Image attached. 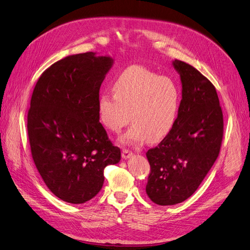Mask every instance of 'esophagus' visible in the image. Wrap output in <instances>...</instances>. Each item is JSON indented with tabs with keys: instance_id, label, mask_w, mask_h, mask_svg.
Returning <instances> with one entry per match:
<instances>
[{
	"instance_id": "esophagus-1",
	"label": "esophagus",
	"mask_w": 250,
	"mask_h": 250,
	"mask_svg": "<svg viewBox=\"0 0 250 250\" xmlns=\"http://www.w3.org/2000/svg\"><path fill=\"white\" fill-rule=\"evenodd\" d=\"M132 155H133V153L131 152L130 150L124 149V150L122 151V157L124 158V160H127V158H130Z\"/></svg>"
}]
</instances>
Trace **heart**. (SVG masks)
<instances>
[{
    "mask_svg": "<svg viewBox=\"0 0 250 250\" xmlns=\"http://www.w3.org/2000/svg\"><path fill=\"white\" fill-rule=\"evenodd\" d=\"M113 95L104 94L98 113L107 129L118 132L132 121L122 137L124 143L156 142L175 125L179 108V88L173 79L143 65H130L112 82Z\"/></svg>",
    "mask_w": 250,
    "mask_h": 250,
    "instance_id": "b5f03b06",
    "label": "heart"
}]
</instances>
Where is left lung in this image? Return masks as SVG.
<instances>
[{"label": "left lung", "mask_w": 250, "mask_h": 250, "mask_svg": "<svg viewBox=\"0 0 250 250\" xmlns=\"http://www.w3.org/2000/svg\"><path fill=\"white\" fill-rule=\"evenodd\" d=\"M181 81V101L172 130L147 151L148 197L158 206H174L197 190L220 152L223 115L215 86L194 66L172 62Z\"/></svg>", "instance_id": "8db88e82"}]
</instances>
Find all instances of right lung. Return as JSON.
<instances>
[{
    "instance_id": "1",
    "label": "right lung",
    "mask_w": 250,
    "mask_h": 250,
    "mask_svg": "<svg viewBox=\"0 0 250 250\" xmlns=\"http://www.w3.org/2000/svg\"><path fill=\"white\" fill-rule=\"evenodd\" d=\"M110 56L70 55L44 71L28 111L34 164L49 190L65 202L84 203L100 192L104 169L121 160L99 122L98 102Z\"/></svg>"
}]
</instances>
